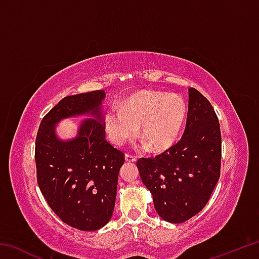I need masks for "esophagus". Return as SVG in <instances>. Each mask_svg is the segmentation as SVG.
Segmentation results:
<instances>
[{"label": "esophagus", "instance_id": "obj_1", "mask_svg": "<svg viewBox=\"0 0 259 259\" xmlns=\"http://www.w3.org/2000/svg\"><path fill=\"white\" fill-rule=\"evenodd\" d=\"M124 159H125L126 162H135L136 160H137V157L134 156V155H131V154H128V153H126V154L124 155Z\"/></svg>", "mask_w": 259, "mask_h": 259}]
</instances>
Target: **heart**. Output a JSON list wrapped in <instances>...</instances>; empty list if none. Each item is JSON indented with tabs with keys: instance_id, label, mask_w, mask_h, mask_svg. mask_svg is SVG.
I'll return each instance as SVG.
<instances>
[{
	"instance_id": "obj_1",
	"label": "heart",
	"mask_w": 259,
	"mask_h": 259,
	"mask_svg": "<svg viewBox=\"0 0 259 259\" xmlns=\"http://www.w3.org/2000/svg\"><path fill=\"white\" fill-rule=\"evenodd\" d=\"M186 117V104L178 95L143 91L131 97L121 108L105 115L107 137L122 145L138 133L152 151L171 147L181 136Z\"/></svg>"
}]
</instances>
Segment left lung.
Listing matches in <instances>:
<instances>
[{
	"instance_id": "left-lung-1",
	"label": "left lung",
	"mask_w": 259,
	"mask_h": 259,
	"mask_svg": "<svg viewBox=\"0 0 259 259\" xmlns=\"http://www.w3.org/2000/svg\"><path fill=\"white\" fill-rule=\"evenodd\" d=\"M222 135L214 109L194 88L188 89L183 137L155 157H142L137 166L153 195L159 216L179 224L199 213L221 176Z\"/></svg>"
}]
</instances>
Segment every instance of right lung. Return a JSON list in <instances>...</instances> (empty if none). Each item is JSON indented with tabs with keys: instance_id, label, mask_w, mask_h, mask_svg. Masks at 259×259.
<instances>
[{
	"instance_id": "obj_1",
	"label": "right lung",
	"mask_w": 259,
	"mask_h": 259,
	"mask_svg": "<svg viewBox=\"0 0 259 259\" xmlns=\"http://www.w3.org/2000/svg\"><path fill=\"white\" fill-rule=\"evenodd\" d=\"M104 90L67 96L43 117L35 142L38 187L49 207L74 229L96 231L112 217L123 152L105 139ZM89 113L75 139L61 141L55 125L63 118Z\"/></svg>"
}]
</instances>
